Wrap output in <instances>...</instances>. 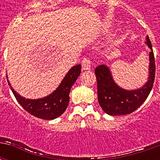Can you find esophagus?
<instances>
[{"instance_id": "esophagus-1", "label": "esophagus", "mask_w": 160, "mask_h": 160, "mask_svg": "<svg viewBox=\"0 0 160 160\" xmlns=\"http://www.w3.org/2000/svg\"><path fill=\"white\" fill-rule=\"evenodd\" d=\"M91 65H92V62H91L90 59L88 57H84L83 60L81 61V66H82V68L84 70H88L91 68Z\"/></svg>"}]
</instances>
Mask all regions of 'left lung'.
I'll return each instance as SVG.
<instances>
[{
  "instance_id": "1",
  "label": "left lung",
  "mask_w": 160,
  "mask_h": 160,
  "mask_svg": "<svg viewBox=\"0 0 160 160\" xmlns=\"http://www.w3.org/2000/svg\"><path fill=\"white\" fill-rule=\"evenodd\" d=\"M149 55V78L144 87L134 91L124 90L115 83L110 69L105 65L95 68L98 84V100L103 111L111 116L130 114L141 106L151 92L155 78V60L151 41L147 37Z\"/></svg>"
}]
</instances>
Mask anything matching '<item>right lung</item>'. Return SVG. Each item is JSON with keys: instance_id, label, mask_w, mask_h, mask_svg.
<instances>
[{"instance_id": "1", "label": "right lung", "mask_w": 160, "mask_h": 160, "mask_svg": "<svg viewBox=\"0 0 160 160\" xmlns=\"http://www.w3.org/2000/svg\"><path fill=\"white\" fill-rule=\"evenodd\" d=\"M80 72L81 66L80 64L73 67L67 73L57 89L50 95L40 99H26L10 87L15 98L24 110L36 118L44 120H52L60 117L66 111L69 103L70 89L76 81ZM8 84L10 86L9 81Z\"/></svg>"}]
</instances>
